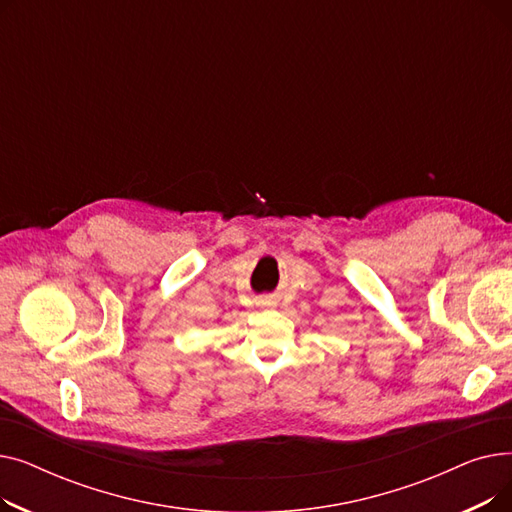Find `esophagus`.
Instances as JSON below:
<instances>
[{
  "instance_id": "1",
  "label": "esophagus",
  "mask_w": 512,
  "mask_h": 512,
  "mask_svg": "<svg viewBox=\"0 0 512 512\" xmlns=\"http://www.w3.org/2000/svg\"><path fill=\"white\" fill-rule=\"evenodd\" d=\"M261 307H274V301H259Z\"/></svg>"
}]
</instances>
